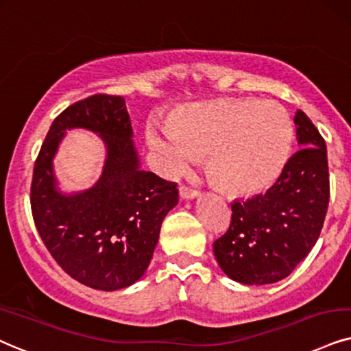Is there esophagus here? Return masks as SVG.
<instances>
[{
  "label": "esophagus",
  "instance_id": "1",
  "mask_svg": "<svg viewBox=\"0 0 351 351\" xmlns=\"http://www.w3.org/2000/svg\"><path fill=\"white\" fill-rule=\"evenodd\" d=\"M197 196H199L197 191L186 188V186H180V197L183 199V201H193V199H196Z\"/></svg>",
  "mask_w": 351,
  "mask_h": 351
}]
</instances>
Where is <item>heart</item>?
<instances>
[{"label":"heart","mask_w":351,"mask_h":351,"mask_svg":"<svg viewBox=\"0 0 351 351\" xmlns=\"http://www.w3.org/2000/svg\"><path fill=\"white\" fill-rule=\"evenodd\" d=\"M145 136L162 175L180 176L201 152H208L215 178L230 191L247 193L282 171L293 143V123L274 100H215L181 108L173 121L152 118Z\"/></svg>","instance_id":"1"}]
</instances>
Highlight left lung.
Wrapping results in <instances>:
<instances>
[{
  "label": "left lung",
  "instance_id": "obj_1",
  "mask_svg": "<svg viewBox=\"0 0 351 351\" xmlns=\"http://www.w3.org/2000/svg\"><path fill=\"white\" fill-rule=\"evenodd\" d=\"M295 124L296 154L272 188L232 204V225L214 243L220 269L243 285L288 277L321 234L330 194L326 143L301 110Z\"/></svg>",
  "mask_w": 351,
  "mask_h": 351
}]
</instances>
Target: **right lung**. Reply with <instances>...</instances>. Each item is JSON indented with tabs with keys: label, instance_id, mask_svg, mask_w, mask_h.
<instances>
[{
	"label": "right lung",
	"instance_id": "obj_1",
	"mask_svg": "<svg viewBox=\"0 0 351 351\" xmlns=\"http://www.w3.org/2000/svg\"><path fill=\"white\" fill-rule=\"evenodd\" d=\"M69 129L94 132L106 145L99 180L76 193L59 189L52 163ZM176 204V184L141 168L123 97L92 95L58 114L35 162L30 206L40 238L74 280L104 291L136 283Z\"/></svg>",
	"mask_w": 351,
	"mask_h": 351
}]
</instances>
